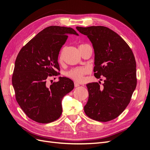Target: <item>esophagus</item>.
I'll return each mask as SVG.
<instances>
[{
  "label": "esophagus",
  "instance_id": "34e87169",
  "mask_svg": "<svg viewBox=\"0 0 150 150\" xmlns=\"http://www.w3.org/2000/svg\"><path fill=\"white\" fill-rule=\"evenodd\" d=\"M74 86H75L76 88L78 87V86H79V83H78L77 82H74Z\"/></svg>",
  "mask_w": 150,
  "mask_h": 150
}]
</instances>
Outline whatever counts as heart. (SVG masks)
Segmentation results:
<instances>
[{"label": "heart", "mask_w": 150, "mask_h": 150, "mask_svg": "<svg viewBox=\"0 0 150 150\" xmlns=\"http://www.w3.org/2000/svg\"><path fill=\"white\" fill-rule=\"evenodd\" d=\"M88 70L85 67H76L66 72V75L68 78L76 81V82H81L83 80L84 76L88 73Z\"/></svg>", "instance_id": "obj_1"}]
</instances>
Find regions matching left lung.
Returning a JSON list of instances; mask_svg holds the SVG:
<instances>
[{
	"label": "left lung",
	"instance_id": "left-lung-1",
	"mask_svg": "<svg viewBox=\"0 0 150 150\" xmlns=\"http://www.w3.org/2000/svg\"><path fill=\"white\" fill-rule=\"evenodd\" d=\"M88 36L94 51V76L105 78L103 84H86L89 92L84 110L92 120H114L128 105L137 87L136 61L132 50L115 32L104 26L76 27Z\"/></svg>",
	"mask_w": 150,
	"mask_h": 150
}]
</instances>
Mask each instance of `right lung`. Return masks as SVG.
<instances>
[{
    "instance_id": "add662e5",
    "label": "right lung",
    "mask_w": 150,
    "mask_h": 150,
    "mask_svg": "<svg viewBox=\"0 0 150 150\" xmlns=\"http://www.w3.org/2000/svg\"><path fill=\"white\" fill-rule=\"evenodd\" d=\"M69 34L78 35L71 28L47 27L22 47L16 59L12 83L16 101L30 119L39 123L59 118L62 98L74 89L73 81L64 77L49 87L46 84L49 77L59 74L58 56Z\"/></svg>"
}]
</instances>
